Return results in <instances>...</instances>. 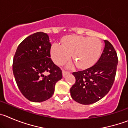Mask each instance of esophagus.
<instances>
[{
	"label": "esophagus",
	"instance_id": "1",
	"mask_svg": "<svg viewBox=\"0 0 128 128\" xmlns=\"http://www.w3.org/2000/svg\"><path fill=\"white\" fill-rule=\"evenodd\" d=\"M70 74V72H68L65 71V70H63V71H62V74H63V77H65L67 74Z\"/></svg>",
	"mask_w": 128,
	"mask_h": 128
}]
</instances>
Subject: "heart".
<instances>
[{
  "label": "heart",
  "instance_id": "b5f03b06",
  "mask_svg": "<svg viewBox=\"0 0 128 128\" xmlns=\"http://www.w3.org/2000/svg\"><path fill=\"white\" fill-rule=\"evenodd\" d=\"M102 44L96 37L86 38L68 36L62 41V45L54 43L51 48V56L57 65L67 62L72 54L76 66L80 68H87L94 65L99 58Z\"/></svg>",
  "mask_w": 128,
  "mask_h": 128
}]
</instances>
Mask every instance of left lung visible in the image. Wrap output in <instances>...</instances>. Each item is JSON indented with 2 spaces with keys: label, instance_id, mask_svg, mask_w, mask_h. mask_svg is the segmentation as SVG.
<instances>
[{
  "label": "left lung",
  "instance_id": "obj_1",
  "mask_svg": "<svg viewBox=\"0 0 128 128\" xmlns=\"http://www.w3.org/2000/svg\"><path fill=\"white\" fill-rule=\"evenodd\" d=\"M105 46L101 56L92 67L74 72L75 83L70 90L75 101L84 105L101 99L112 86L116 74L118 56L110 42L104 40Z\"/></svg>",
  "mask_w": 128,
  "mask_h": 128
}]
</instances>
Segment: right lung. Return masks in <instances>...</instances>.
I'll use <instances>...</instances> for the list:
<instances>
[{
    "instance_id": "right-lung-1",
    "label": "right lung",
    "mask_w": 128,
    "mask_h": 128,
    "mask_svg": "<svg viewBox=\"0 0 128 128\" xmlns=\"http://www.w3.org/2000/svg\"><path fill=\"white\" fill-rule=\"evenodd\" d=\"M52 47L48 34L38 32L24 39L18 46L13 59L16 82L29 100L40 102L49 99L62 72L51 59ZM49 72L48 76H44Z\"/></svg>"
}]
</instances>
